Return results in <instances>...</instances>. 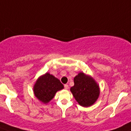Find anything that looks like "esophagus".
<instances>
[{"mask_svg": "<svg viewBox=\"0 0 131 131\" xmlns=\"http://www.w3.org/2000/svg\"><path fill=\"white\" fill-rule=\"evenodd\" d=\"M64 89H68V85H67V84H65V85H64Z\"/></svg>", "mask_w": 131, "mask_h": 131, "instance_id": "esophagus-1", "label": "esophagus"}]
</instances>
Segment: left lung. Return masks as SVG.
I'll use <instances>...</instances> for the list:
<instances>
[{
	"instance_id": "1",
	"label": "left lung",
	"mask_w": 131,
	"mask_h": 131,
	"mask_svg": "<svg viewBox=\"0 0 131 131\" xmlns=\"http://www.w3.org/2000/svg\"><path fill=\"white\" fill-rule=\"evenodd\" d=\"M74 85L70 88L74 98L80 105L89 107L93 105L100 94V89L91 77L81 72L74 79Z\"/></svg>"
}]
</instances>
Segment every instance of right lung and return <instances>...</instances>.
<instances>
[{"label":"right lung","mask_w":131,"mask_h":131,"mask_svg":"<svg viewBox=\"0 0 131 131\" xmlns=\"http://www.w3.org/2000/svg\"><path fill=\"white\" fill-rule=\"evenodd\" d=\"M64 88L58 79L49 73L40 77L34 85V91L38 100L44 103L50 101L58 90Z\"/></svg>","instance_id":"obj_1"}]
</instances>
